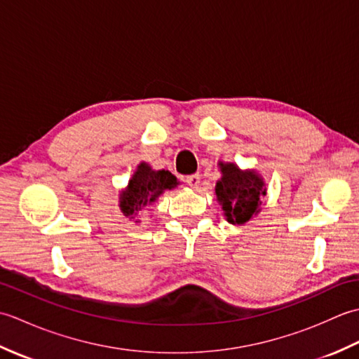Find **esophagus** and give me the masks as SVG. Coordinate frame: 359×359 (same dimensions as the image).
<instances>
[{"mask_svg":"<svg viewBox=\"0 0 359 359\" xmlns=\"http://www.w3.org/2000/svg\"><path fill=\"white\" fill-rule=\"evenodd\" d=\"M187 184L191 188H197L201 185V175L199 174H191L187 177Z\"/></svg>","mask_w":359,"mask_h":359,"instance_id":"obj_1","label":"esophagus"}]
</instances>
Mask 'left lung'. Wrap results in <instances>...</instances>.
Wrapping results in <instances>:
<instances>
[{
  "instance_id": "obj_1",
  "label": "left lung",
  "mask_w": 359,
  "mask_h": 359,
  "mask_svg": "<svg viewBox=\"0 0 359 359\" xmlns=\"http://www.w3.org/2000/svg\"><path fill=\"white\" fill-rule=\"evenodd\" d=\"M222 177L216 184V197L228 224L243 225L261 212L266 194L265 180L256 170H241L233 162H217Z\"/></svg>"
}]
</instances>
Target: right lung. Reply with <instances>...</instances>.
Masks as SVG:
<instances>
[{"label": "right lung", "instance_id": "add662e5", "mask_svg": "<svg viewBox=\"0 0 359 359\" xmlns=\"http://www.w3.org/2000/svg\"><path fill=\"white\" fill-rule=\"evenodd\" d=\"M179 185L175 175L166 170H152L147 162L137 165L125 189L118 194V207L123 216L140 224V215L144 207L154 203L166 189H174ZM137 219H135V217Z\"/></svg>", "mask_w": 359, "mask_h": 359}]
</instances>
